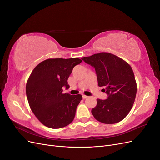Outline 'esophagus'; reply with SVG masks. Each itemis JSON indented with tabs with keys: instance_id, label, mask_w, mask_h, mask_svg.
I'll use <instances>...</instances> for the list:
<instances>
[{
	"instance_id": "obj_1",
	"label": "esophagus",
	"mask_w": 160,
	"mask_h": 160,
	"mask_svg": "<svg viewBox=\"0 0 160 160\" xmlns=\"http://www.w3.org/2000/svg\"><path fill=\"white\" fill-rule=\"evenodd\" d=\"M82 97H83V99H86V98H88V96H87V95H85V94H82Z\"/></svg>"
}]
</instances>
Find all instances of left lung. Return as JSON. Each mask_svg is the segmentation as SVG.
<instances>
[{"label": "left lung", "instance_id": "1", "mask_svg": "<svg viewBox=\"0 0 160 160\" xmlns=\"http://www.w3.org/2000/svg\"><path fill=\"white\" fill-rule=\"evenodd\" d=\"M82 60L95 68L98 85L108 99H97L91 113L99 122L113 124L123 120L132 109L137 93V84L131 66L122 59L109 52H99Z\"/></svg>", "mask_w": 160, "mask_h": 160}]
</instances>
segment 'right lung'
Returning a JSON list of instances; mask_svg holds the SVG:
<instances>
[{
	"label": "right lung",
	"mask_w": 160,
	"mask_h": 160,
	"mask_svg": "<svg viewBox=\"0 0 160 160\" xmlns=\"http://www.w3.org/2000/svg\"><path fill=\"white\" fill-rule=\"evenodd\" d=\"M81 62L78 58L46 59L35 67L28 77L26 85L28 104L46 127L64 128L74 119L82 95L62 93V88H69L67 80L73 67Z\"/></svg>",
	"instance_id": "add662e5"
}]
</instances>
